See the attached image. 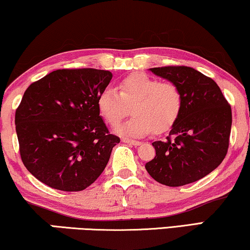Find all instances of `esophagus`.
<instances>
[{
	"label": "esophagus",
	"instance_id": "34e87169",
	"mask_svg": "<svg viewBox=\"0 0 250 250\" xmlns=\"http://www.w3.org/2000/svg\"><path fill=\"white\" fill-rule=\"evenodd\" d=\"M122 142L125 143V144H129V145H133V146H139L140 142L138 140H132V139H129V138H122Z\"/></svg>",
	"mask_w": 250,
	"mask_h": 250
}]
</instances>
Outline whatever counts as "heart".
I'll use <instances>...</instances> for the list:
<instances>
[{
    "mask_svg": "<svg viewBox=\"0 0 250 250\" xmlns=\"http://www.w3.org/2000/svg\"><path fill=\"white\" fill-rule=\"evenodd\" d=\"M118 90H102L97 97V108L104 121L115 126L132 105L133 117L117 129L122 136L140 137L153 130L167 131L181 112V91L172 83H162L145 73H133L119 83Z\"/></svg>",
    "mask_w": 250,
    "mask_h": 250,
    "instance_id": "b5f03b06",
    "label": "heart"
}]
</instances>
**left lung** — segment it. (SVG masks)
I'll return each instance as SVG.
<instances>
[{
    "label": "left lung",
    "instance_id": "obj_1",
    "mask_svg": "<svg viewBox=\"0 0 250 250\" xmlns=\"http://www.w3.org/2000/svg\"><path fill=\"white\" fill-rule=\"evenodd\" d=\"M180 89L182 107L165 142L153 143L156 155L145 167L168 187L195 182L222 163L229 148L231 106L217 83L185 65L149 69Z\"/></svg>",
    "mask_w": 250,
    "mask_h": 250
}]
</instances>
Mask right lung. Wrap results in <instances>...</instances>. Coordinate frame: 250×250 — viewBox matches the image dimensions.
<instances>
[{
  "instance_id": "add662e5",
  "label": "right lung",
  "mask_w": 250,
  "mask_h": 250,
  "mask_svg": "<svg viewBox=\"0 0 250 250\" xmlns=\"http://www.w3.org/2000/svg\"><path fill=\"white\" fill-rule=\"evenodd\" d=\"M112 73L60 69L31 83L16 111L22 163L48 187L80 191L102 174L120 138L108 132L97 97Z\"/></svg>"
}]
</instances>
